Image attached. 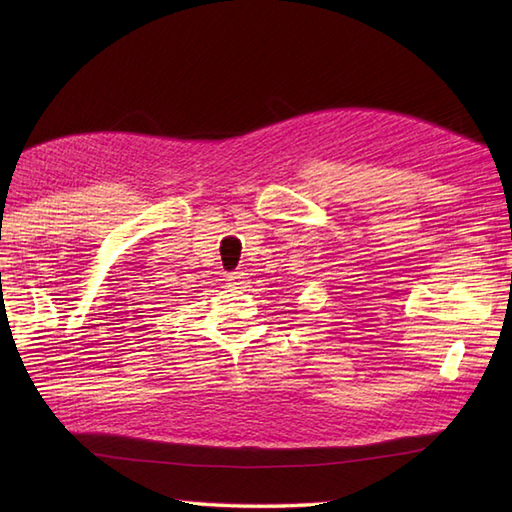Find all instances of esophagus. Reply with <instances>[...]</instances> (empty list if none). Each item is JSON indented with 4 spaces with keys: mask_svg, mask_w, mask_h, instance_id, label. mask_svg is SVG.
Listing matches in <instances>:
<instances>
[{
    "mask_svg": "<svg viewBox=\"0 0 512 512\" xmlns=\"http://www.w3.org/2000/svg\"><path fill=\"white\" fill-rule=\"evenodd\" d=\"M228 284H230V286H245V273H241V271L230 273V276H228Z\"/></svg>",
    "mask_w": 512,
    "mask_h": 512,
    "instance_id": "obj_1",
    "label": "esophagus"
}]
</instances>
